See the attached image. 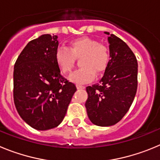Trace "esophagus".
Listing matches in <instances>:
<instances>
[{
	"mask_svg": "<svg viewBox=\"0 0 160 160\" xmlns=\"http://www.w3.org/2000/svg\"><path fill=\"white\" fill-rule=\"evenodd\" d=\"M77 88L78 89H83L84 88V86H83V85H80V84H77Z\"/></svg>",
	"mask_w": 160,
	"mask_h": 160,
	"instance_id": "34e87169",
	"label": "esophagus"
}]
</instances>
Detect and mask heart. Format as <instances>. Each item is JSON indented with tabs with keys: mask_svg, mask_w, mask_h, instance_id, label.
I'll return each mask as SVG.
<instances>
[{
	"mask_svg": "<svg viewBox=\"0 0 160 160\" xmlns=\"http://www.w3.org/2000/svg\"><path fill=\"white\" fill-rule=\"evenodd\" d=\"M81 68L70 76L71 81L85 83L92 80L95 72H104L111 59L108 46L88 37L77 38L70 42L69 47L59 46L55 53L56 62L64 74L71 72L76 64V59H80Z\"/></svg>",
	"mask_w": 160,
	"mask_h": 160,
	"instance_id": "heart-1",
	"label": "heart"
}]
</instances>
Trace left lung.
I'll return each mask as SVG.
<instances>
[{
	"label": "left lung",
	"instance_id": "8db88e82",
	"mask_svg": "<svg viewBox=\"0 0 160 160\" xmlns=\"http://www.w3.org/2000/svg\"><path fill=\"white\" fill-rule=\"evenodd\" d=\"M111 59L100 82L86 88L85 103L92 123L108 127L120 121L128 112L138 85L137 60L128 46L109 32Z\"/></svg>",
	"mask_w": 160,
	"mask_h": 160
}]
</instances>
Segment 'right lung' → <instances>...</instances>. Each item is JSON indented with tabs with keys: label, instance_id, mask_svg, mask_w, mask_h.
I'll list each match as a JSON object with an SVG mask.
<instances>
[{
	"label": "right lung",
	"instance_id": "add662e5",
	"mask_svg": "<svg viewBox=\"0 0 160 160\" xmlns=\"http://www.w3.org/2000/svg\"><path fill=\"white\" fill-rule=\"evenodd\" d=\"M57 35L44 34L28 43L14 65L13 99L21 117L37 130L63 121L77 87L60 74L55 53Z\"/></svg>",
	"mask_w": 160,
	"mask_h": 160
}]
</instances>
